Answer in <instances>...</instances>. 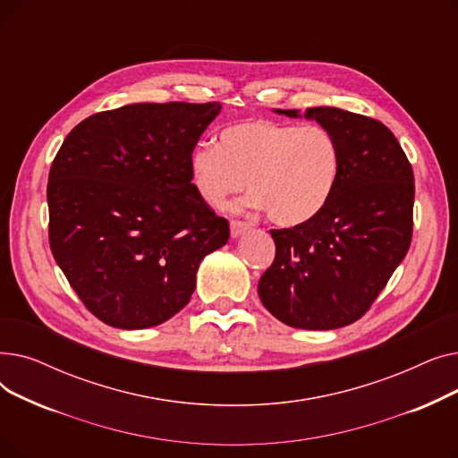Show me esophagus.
Listing matches in <instances>:
<instances>
[{
    "mask_svg": "<svg viewBox=\"0 0 458 458\" xmlns=\"http://www.w3.org/2000/svg\"><path fill=\"white\" fill-rule=\"evenodd\" d=\"M249 228H250V225L245 223V221L232 219V223H230V233H232V237H239L242 233H245Z\"/></svg>",
    "mask_w": 458,
    "mask_h": 458,
    "instance_id": "obj_1",
    "label": "esophagus"
}]
</instances>
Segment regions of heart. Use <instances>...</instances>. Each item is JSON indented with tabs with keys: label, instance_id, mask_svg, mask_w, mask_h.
Listing matches in <instances>:
<instances>
[{
	"label": "heart",
	"instance_id": "1",
	"mask_svg": "<svg viewBox=\"0 0 458 458\" xmlns=\"http://www.w3.org/2000/svg\"><path fill=\"white\" fill-rule=\"evenodd\" d=\"M342 165L340 140L328 128L252 118L225 128L216 147L197 144L189 176L209 206H223L249 180L250 206L280 226H297L327 206Z\"/></svg>",
	"mask_w": 458,
	"mask_h": 458
}]
</instances>
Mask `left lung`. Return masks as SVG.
I'll return each mask as SVG.
<instances>
[{
  "mask_svg": "<svg viewBox=\"0 0 458 458\" xmlns=\"http://www.w3.org/2000/svg\"><path fill=\"white\" fill-rule=\"evenodd\" d=\"M278 113L299 116L295 109ZM304 116L338 137L342 173L314 219L271 230L276 254L258 295L285 325L332 330L362 318L406 256L414 173L380 120L338 107H310Z\"/></svg>",
  "mask_w": 458,
  "mask_h": 458,
  "instance_id": "8db88e82",
  "label": "left lung"
}]
</instances>
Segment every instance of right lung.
I'll use <instances>...</instances> for the list:
<instances>
[{
	"mask_svg": "<svg viewBox=\"0 0 458 458\" xmlns=\"http://www.w3.org/2000/svg\"><path fill=\"white\" fill-rule=\"evenodd\" d=\"M221 104H131L90 114L47 176V237L85 308L114 328L165 323L189 302L230 225L191 183L189 156Z\"/></svg>",
	"mask_w": 458,
	"mask_h": 458,
	"instance_id": "right-lung-1",
	"label": "right lung"
}]
</instances>
